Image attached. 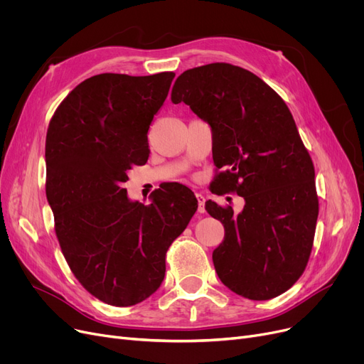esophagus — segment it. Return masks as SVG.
I'll return each instance as SVG.
<instances>
[{
    "instance_id": "esophagus-1",
    "label": "esophagus",
    "mask_w": 364,
    "mask_h": 364,
    "mask_svg": "<svg viewBox=\"0 0 364 364\" xmlns=\"http://www.w3.org/2000/svg\"><path fill=\"white\" fill-rule=\"evenodd\" d=\"M196 199H198V213H200V214H203L205 213V198H203V195H200V193H196Z\"/></svg>"
}]
</instances>
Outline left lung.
I'll return each mask as SVG.
<instances>
[{
	"label": "left lung",
	"instance_id": "left-lung-1",
	"mask_svg": "<svg viewBox=\"0 0 364 364\" xmlns=\"http://www.w3.org/2000/svg\"><path fill=\"white\" fill-rule=\"evenodd\" d=\"M213 129L215 193L245 199L232 206L205 203L224 225L213 252L220 280L235 294L265 301L288 291L309 262L318 199L314 165L280 95L252 72L211 63L183 72L171 92Z\"/></svg>",
	"mask_w": 364,
	"mask_h": 364
}]
</instances>
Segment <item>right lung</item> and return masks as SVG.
Returning <instances> with one entry per match:
<instances>
[{"label":"right lung","mask_w":364,"mask_h":364,"mask_svg":"<svg viewBox=\"0 0 364 364\" xmlns=\"http://www.w3.org/2000/svg\"><path fill=\"white\" fill-rule=\"evenodd\" d=\"M174 72L100 73L75 87L54 112L46 140L47 200L75 277L100 301L136 305L165 277V254L198 200L183 184L131 200L124 183L149 158L147 131Z\"/></svg>","instance_id":"obj_1"}]
</instances>
